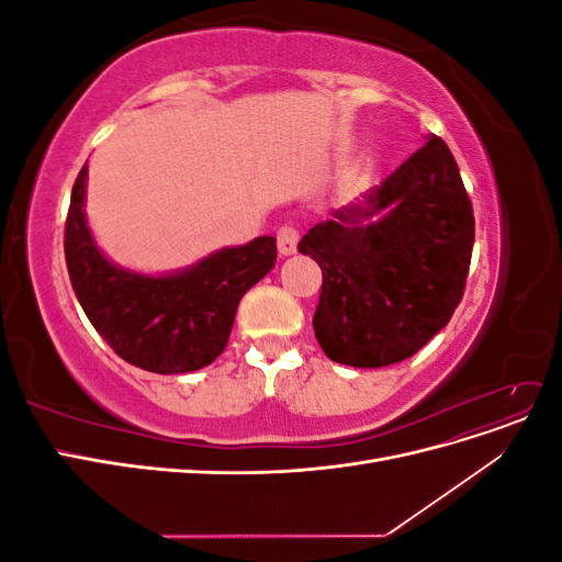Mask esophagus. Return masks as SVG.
Returning <instances> with one entry per match:
<instances>
[{
  "mask_svg": "<svg viewBox=\"0 0 562 562\" xmlns=\"http://www.w3.org/2000/svg\"><path fill=\"white\" fill-rule=\"evenodd\" d=\"M297 241H300V232L291 225H283L277 234V244H279V252L281 255H293L297 250Z\"/></svg>",
  "mask_w": 562,
  "mask_h": 562,
  "instance_id": "1",
  "label": "esophagus"
}]
</instances>
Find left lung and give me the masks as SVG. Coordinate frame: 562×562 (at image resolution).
Segmentation results:
<instances>
[{"mask_svg": "<svg viewBox=\"0 0 562 562\" xmlns=\"http://www.w3.org/2000/svg\"><path fill=\"white\" fill-rule=\"evenodd\" d=\"M473 234L462 176L438 135L314 225L297 250L323 271L314 333L328 359L384 368L417 353L464 295Z\"/></svg>", "mask_w": 562, "mask_h": 562, "instance_id": "obj_1", "label": "left lung"}]
</instances>
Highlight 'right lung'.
Masks as SVG:
<instances>
[{"label": "right lung", "instance_id": "obj_1", "mask_svg": "<svg viewBox=\"0 0 562 562\" xmlns=\"http://www.w3.org/2000/svg\"><path fill=\"white\" fill-rule=\"evenodd\" d=\"M87 178L83 164L65 223V262L83 314L131 366L159 375L206 368L225 351L248 288L274 267L277 239L258 236L171 274H140L98 248L83 213Z\"/></svg>", "mask_w": 562, "mask_h": 562}]
</instances>
